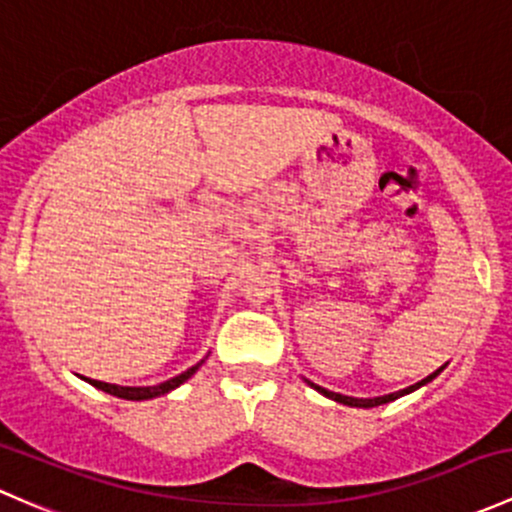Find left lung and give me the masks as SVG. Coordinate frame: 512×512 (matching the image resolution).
<instances>
[{"label":"left lung","instance_id":"left-lung-1","mask_svg":"<svg viewBox=\"0 0 512 512\" xmlns=\"http://www.w3.org/2000/svg\"><path fill=\"white\" fill-rule=\"evenodd\" d=\"M439 370H441V368H439ZM439 370H437V373H439ZM437 373L427 375V378L419 380V383H414V385H410V387H405V390H400V392H390V395H383V397H370V400H358V397L338 395V392H331V390H326V387H319V385H314V383H309V385L314 387V390H319L321 395H326V397H331V400L341 402V405H348V407H378V405H385V402L397 400V397L407 395V392L417 390V387H422L424 383H429V380H432V378H437Z\"/></svg>","mask_w":512,"mask_h":512}]
</instances>
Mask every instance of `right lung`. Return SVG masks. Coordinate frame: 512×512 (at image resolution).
<instances>
[{
  "instance_id": "obj_1",
  "label": "right lung",
  "mask_w": 512,
  "mask_h": 512,
  "mask_svg": "<svg viewBox=\"0 0 512 512\" xmlns=\"http://www.w3.org/2000/svg\"><path fill=\"white\" fill-rule=\"evenodd\" d=\"M203 363V360H201ZM201 363H196L193 368L184 370L181 375H176V378L166 380V383H159V385H152V387H122V385H110V383H102V380H93V378H85L90 385H95L98 390H105L110 392V395L115 397H122V400H152V397H159V395H166L169 390H174V387H179L181 383H186L188 378H191L193 373H196L198 368H201Z\"/></svg>"
}]
</instances>
